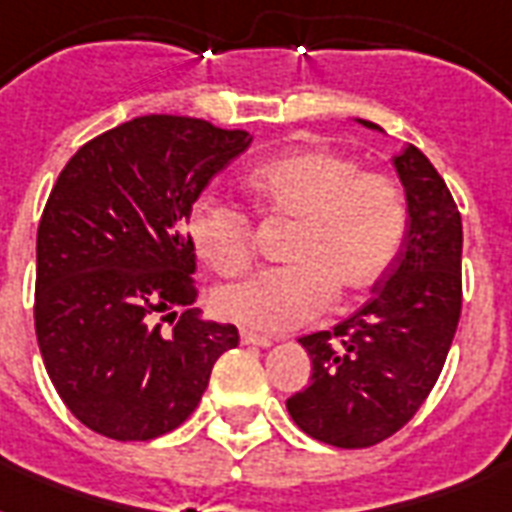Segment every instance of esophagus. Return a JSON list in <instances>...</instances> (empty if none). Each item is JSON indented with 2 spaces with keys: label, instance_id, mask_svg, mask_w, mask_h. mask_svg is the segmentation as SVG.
Instances as JSON below:
<instances>
[{
  "label": "esophagus",
  "instance_id": "obj_1",
  "mask_svg": "<svg viewBox=\"0 0 512 512\" xmlns=\"http://www.w3.org/2000/svg\"><path fill=\"white\" fill-rule=\"evenodd\" d=\"M241 342H244V345H257V348H268V345H273L271 337L257 335V332H249V329H241Z\"/></svg>",
  "mask_w": 512,
  "mask_h": 512
}]
</instances>
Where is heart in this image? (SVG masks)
Listing matches in <instances>:
<instances>
[{
  "mask_svg": "<svg viewBox=\"0 0 512 512\" xmlns=\"http://www.w3.org/2000/svg\"><path fill=\"white\" fill-rule=\"evenodd\" d=\"M257 207L292 223L289 265L252 273L217 292V313L255 332H289L313 321L332 300L364 292L388 271L404 244L406 201L382 172H361L335 151H297L249 177ZM188 233L196 255L220 276L247 271L257 252L252 217L231 201L193 204Z\"/></svg>",
  "mask_w": 512,
  "mask_h": 512,
  "instance_id": "1",
  "label": "heart"
}]
</instances>
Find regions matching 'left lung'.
Masks as SVG:
<instances>
[{"instance_id":"1","label":"left lung","mask_w":512,"mask_h":512,"mask_svg":"<svg viewBox=\"0 0 512 512\" xmlns=\"http://www.w3.org/2000/svg\"><path fill=\"white\" fill-rule=\"evenodd\" d=\"M393 164L409 204L404 247L361 311L300 337L311 382L287 398L297 428L340 449L380 444L420 412L460 324V209L420 148L409 143Z\"/></svg>"}]
</instances>
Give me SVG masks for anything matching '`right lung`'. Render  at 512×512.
<instances>
[{"instance_id":"add662e5","label":"right lung","mask_w":512,"mask_h":512,"mask_svg":"<svg viewBox=\"0 0 512 512\" xmlns=\"http://www.w3.org/2000/svg\"><path fill=\"white\" fill-rule=\"evenodd\" d=\"M249 143L193 116H138L84 143L52 185L36 231V340L68 412L100 436L151 441L183 425L239 345L233 324L171 308L199 295L193 201Z\"/></svg>"}]
</instances>
